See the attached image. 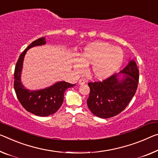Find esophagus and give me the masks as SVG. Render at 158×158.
<instances>
[{"label": "esophagus", "instance_id": "obj_1", "mask_svg": "<svg viewBox=\"0 0 158 158\" xmlns=\"http://www.w3.org/2000/svg\"><path fill=\"white\" fill-rule=\"evenodd\" d=\"M78 82H79L80 85H83V84L85 83V81L83 79H80Z\"/></svg>", "mask_w": 158, "mask_h": 158}]
</instances>
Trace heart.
Returning a JSON list of instances; mask_svg holds the SVG:
<instances>
[{
  "mask_svg": "<svg viewBox=\"0 0 158 158\" xmlns=\"http://www.w3.org/2000/svg\"><path fill=\"white\" fill-rule=\"evenodd\" d=\"M81 60H76L74 69L78 73L85 71L86 65H91L88 75L98 81L106 79L118 71L123 60V52L104 42L93 43L84 48Z\"/></svg>",
  "mask_w": 158,
  "mask_h": 158,
  "instance_id": "1",
  "label": "heart"
}]
</instances>
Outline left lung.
Instances as JSON below:
<instances>
[{"label":"left lung","instance_id":"left-lung-1","mask_svg":"<svg viewBox=\"0 0 158 158\" xmlns=\"http://www.w3.org/2000/svg\"><path fill=\"white\" fill-rule=\"evenodd\" d=\"M120 73H124L119 80V73L113 74L102 81L88 82L89 98L87 104L94 115L107 118L125 110L136 92L139 71L135 60H131Z\"/></svg>","mask_w":158,"mask_h":158}]
</instances>
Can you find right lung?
Listing matches in <instances>:
<instances>
[{
	"label": "right lung",
	"mask_w": 158,
	"mask_h": 158,
	"mask_svg": "<svg viewBox=\"0 0 158 158\" xmlns=\"http://www.w3.org/2000/svg\"><path fill=\"white\" fill-rule=\"evenodd\" d=\"M45 44V37H41L31 42L20 54L14 72V88L19 102L27 111L40 116H47L56 112L64 102L65 91L76 85V84L61 81L37 91H30L23 87L20 81V74L27 51L35 46Z\"/></svg>",
	"instance_id": "add662e5"
}]
</instances>
